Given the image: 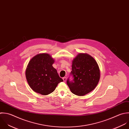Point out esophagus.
I'll return each instance as SVG.
<instances>
[{
	"mask_svg": "<svg viewBox=\"0 0 129 129\" xmlns=\"http://www.w3.org/2000/svg\"><path fill=\"white\" fill-rule=\"evenodd\" d=\"M66 79H67V78H66V77H63V80L64 82H66Z\"/></svg>",
	"mask_w": 129,
	"mask_h": 129,
	"instance_id": "1",
	"label": "esophagus"
}]
</instances>
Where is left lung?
Returning <instances> with one entry per match:
<instances>
[{
    "label": "left lung",
    "instance_id": "1",
    "mask_svg": "<svg viewBox=\"0 0 129 129\" xmlns=\"http://www.w3.org/2000/svg\"><path fill=\"white\" fill-rule=\"evenodd\" d=\"M70 74L67 84L71 91L78 96H83L92 91L98 85L100 78V70L95 59L87 54L80 53L72 61Z\"/></svg>",
    "mask_w": 129,
    "mask_h": 129
}]
</instances>
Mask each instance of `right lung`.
Masks as SVG:
<instances>
[{
    "instance_id": "add662e5",
    "label": "right lung",
    "mask_w": 129,
    "mask_h": 129,
    "mask_svg": "<svg viewBox=\"0 0 129 129\" xmlns=\"http://www.w3.org/2000/svg\"><path fill=\"white\" fill-rule=\"evenodd\" d=\"M54 60L48 54H39L28 62L25 76L30 87L36 92L48 95L53 92L58 84L63 81L52 65Z\"/></svg>"
}]
</instances>
